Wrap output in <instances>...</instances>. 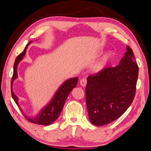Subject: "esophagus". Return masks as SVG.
<instances>
[{
  "label": "esophagus",
  "mask_w": 151,
  "mask_h": 151,
  "mask_svg": "<svg viewBox=\"0 0 151 151\" xmlns=\"http://www.w3.org/2000/svg\"><path fill=\"white\" fill-rule=\"evenodd\" d=\"M80 85L81 86H83V87H85V86H86V83H87V80H86V79H85V78L81 79V80L80 81Z\"/></svg>",
  "instance_id": "esophagus-1"
}]
</instances>
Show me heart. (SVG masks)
I'll use <instances>...</instances> for the list:
<instances>
[{
    "mask_svg": "<svg viewBox=\"0 0 151 151\" xmlns=\"http://www.w3.org/2000/svg\"><path fill=\"white\" fill-rule=\"evenodd\" d=\"M108 58H109V56L105 57V58H104L102 60L100 61V62H99L96 64V66L94 67V70L97 71H101L102 70H103V69L104 68V67L106 66V63H107Z\"/></svg>",
    "mask_w": 151,
    "mask_h": 151,
    "instance_id": "obj_1",
    "label": "heart"
}]
</instances>
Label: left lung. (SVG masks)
<instances>
[{"label":"left lung","instance_id":"obj_1","mask_svg":"<svg viewBox=\"0 0 151 151\" xmlns=\"http://www.w3.org/2000/svg\"><path fill=\"white\" fill-rule=\"evenodd\" d=\"M120 63L88 77L86 106L90 120L96 126L108 124L118 119L134 98L138 66L129 46Z\"/></svg>","mask_w":151,"mask_h":151}]
</instances>
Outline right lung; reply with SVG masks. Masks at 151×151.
Listing matches in <instances>:
<instances>
[{
	"label": "right lung",
	"instance_id": "add662e5",
	"mask_svg": "<svg viewBox=\"0 0 151 151\" xmlns=\"http://www.w3.org/2000/svg\"><path fill=\"white\" fill-rule=\"evenodd\" d=\"M32 41H30L29 43L26 45L25 48H24V51L23 52L21 53L17 57L14 63V68H13V77L11 79V95L13 97V100L15 103L18 106V107L20 108L18 104V98L17 96L14 94L13 88H12V83H13L14 80L17 78V65H18L19 63L23 57L25 55L26 50L28 45L31 43ZM78 81V78H73L70 79L68 81H66L65 83H63V85L59 88L58 92L54 96L53 100L51 101L49 104L46 106L45 108H43L41 110V113L37 116L36 118H29L24 116L26 119L31 123L40 125H49L51 123H53L54 121H55L58 119L59 114L63 109V107L64 106V104L67 98L69 95L71 90L77 86ZM21 109V108H20ZM21 111H22L21 110Z\"/></svg>",
	"mask_w": 151,
	"mask_h": 151
}]
</instances>
